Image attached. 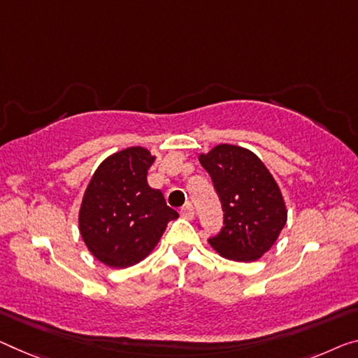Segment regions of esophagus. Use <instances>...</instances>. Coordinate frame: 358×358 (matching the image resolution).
Returning a JSON list of instances; mask_svg holds the SVG:
<instances>
[{
	"instance_id": "obj_1",
	"label": "esophagus",
	"mask_w": 358,
	"mask_h": 358,
	"mask_svg": "<svg viewBox=\"0 0 358 358\" xmlns=\"http://www.w3.org/2000/svg\"><path fill=\"white\" fill-rule=\"evenodd\" d=\"M180 214H182L185 219H189V221H192V219H194V216H195L194 206H192L190 203H187L185 206H182V210H180Z\"/></svg>"
}]
</instances>
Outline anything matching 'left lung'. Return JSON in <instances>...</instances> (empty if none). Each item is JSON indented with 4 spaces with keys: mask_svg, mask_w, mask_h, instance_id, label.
Instances as JSON below:
<instances>
[{
    "mask_svg": "<svg viewBox=\"0 0 358 358\" xmlns=\"http://www.w3.org/2000/svg\"><path fill=\"white\" fill-rule=\"evenodd\" d=\"M222 203L224 227L208 241L225 259L252 262L277 241L288 219L282 190L261 158L240 145L219 144L198 157Z\"/></svg>",
    "mask_w": 358,
    "mask_h": 358,
    "instance_id": "1",
    "label": "left lung"
}]
</instances>
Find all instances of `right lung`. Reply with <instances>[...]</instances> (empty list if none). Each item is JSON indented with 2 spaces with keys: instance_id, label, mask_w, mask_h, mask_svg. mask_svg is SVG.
<instances>
[{
  "instance_id": "right-lung-1",
  "label": "right lung",
  "mask_w": 358,
  "mask_h": 358,
  "mask_svg": "<svg viewBox=\"0 0 358 358\" xmlns=\"http://www.w3.org/2000/svg\"><path fill=\"white\" fill-rule=\"evenodd\" d=\"M155 157L144 147H128L107 157L92 174L78 213L86 248L97 261L124 268L150 255L166 225L179 214L162 190L147 182Z\"/></svg>"
}]
</instances>
